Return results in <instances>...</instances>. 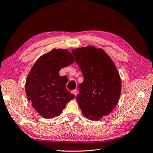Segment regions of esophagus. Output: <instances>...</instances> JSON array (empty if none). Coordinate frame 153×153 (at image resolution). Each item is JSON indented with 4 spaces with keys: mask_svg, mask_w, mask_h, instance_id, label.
<instances>
[{
    "mask_svg": "<svg viewBox=\"0 0 153 153\" xmlns=\"http://www.w3.org/2000/svg\"><path fill=\"white\" fill-rule=\"evenodd\" d=\"M71 93L72 94L74 95V96H76V95H77V90H76V89H74V90H73L72 91H71Z\"/></svg>",
    "mask_w": 153,
    "mask_h": 153,
    "instance_id": "34e87169",
    "label": "esophagus"
}]
</instances>
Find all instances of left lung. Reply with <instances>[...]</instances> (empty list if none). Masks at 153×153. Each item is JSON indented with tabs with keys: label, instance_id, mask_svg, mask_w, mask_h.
<instances>
[{
	"label": "left lung",
	"instance_id": "8db88e82",
	"mask_svg": "<svg viewBox=\"0 0 153 153\" xmlns=\"http://www.w3.org/2000/svg\"><path fill=\"white\" fill-rule=\"evenodd\" d=\"M82 73L76 97L82 112L92 121H99L114 110L120 97L121 80L112 59L102 48L94 46L72 50Z\"/></svg>",
	"mask_w": 153,
	"mask_h": 153
}]
</instances>
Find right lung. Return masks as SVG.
<instances>
[{
  "label": "right lung",
  "instance_id": "add662e5",
  "mask_svg": "<svg viewBox=\"0 0 153 153\" xmlns=\"http://www.w3.org/2000/svg\"><path fill=\"white\" fill-rule=\"evenodd\" d=\"M74 62L68 49L53 48L37 59L25 84L27 99L41 116L54 118L62 112L66 104L74 99L66 88L68 79L59 74L62 68Z\"/></svg>",
  "mask_w": 153,
  "mask_h": 153
}]
</instances>
